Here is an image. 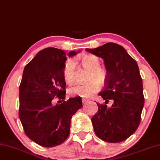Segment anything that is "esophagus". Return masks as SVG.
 Masks as SVG:
<instances>
[{"label":"esophagus","instance_id":"1","mask_svg":"<svg viewBox=\"0 0 160 160\" xmlns=\"http://www.w3.org/2000/svg\"><path fill=\"white\" fill-rule=\"evenodd\" d=\"M88 101H89V100H88V99L82 98V102H83V103H86V102H88Z\"/></svg>","mask_w":160,"mask_h":160}]
</instances>
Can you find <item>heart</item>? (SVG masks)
<instances>
[{"instance_id": "obj_1", "label": "heart", "mask_w": 160, "mask_h": 160, "mask_svg": "<svg viewBox=\"0 0 160 160\" xmlns=\"http://www.w3.org/2000/svg\"><path fill=\"white\" fill-rule=\"evenodd\" d=\"M81 62L85 68L90 70L88 79L89 82L72 86L68 90V92L72 96L90 98L100 90V82L104 84L108 80V70L105 67L100 66V58L95 55H84L81 58ZM62 75L65 82L68 84H72L75 81V62L72 58L65 61Z\"/></svg>"}]
</instances>
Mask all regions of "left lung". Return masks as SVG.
Returning <instances> with one entry per match:
<instances>
[{
    "label": "left lung",
    "instance_id": "1",
    "mask_svg": "<svg viewBox=\"0 0 160 160\" xmlns=\"http://www.w3.org/2000/svg\"><path fill=\"white\" fill-rule=\"evenodd\" d=\"M87 51L102 58L108 70L105 88L99 93L105 104H98L92 119L99 138L111 143L125 140L135 132L141 120L144 98L138 63L121 45L108 42ZM110 99L114 102L108 108Z\"/></svg>",
    "mask_w": 160,
    "mask_h": 160
}]
</instances>
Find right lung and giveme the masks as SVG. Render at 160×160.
Wrapping results in <instances>:
<instances>
[{
  "label": "right lung",
  "instance_id": "add662e5",
  "mask_svg": "<svg viewBox=\"0 0 160 160\" xmlns=\"http://www.w3.org/2000/svg\"><path fill=\"white\" fill-rule=\"evenodd\" d=\"M76 54L47 48L24 68L19 87V118L25 135L39 145L52 148L62 144L69 136L72 116L82 107L80 97L64 101L63 66L68 56ZM55 97L63 103L53 106Z\"/></svg>",
  "mask_w": 160,
  "mask_h": 160
}]
</instances>
